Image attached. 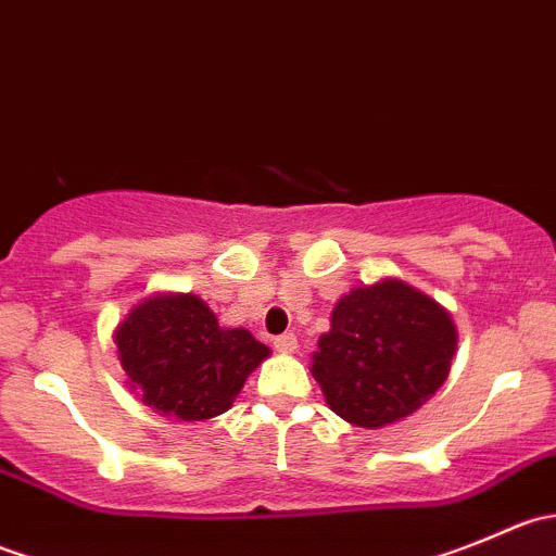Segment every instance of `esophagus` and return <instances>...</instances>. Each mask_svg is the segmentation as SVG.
Masks as SVG:
<instances>
[{
    "label": "esophagus",
    "mask_w": 556,
    "mask_h": 556,
    "mask_svg": "<svg viewBox=\"0 0 556 556\" xmlns=\"http://www.w3.org/2000/svg\"><path fill=\"white\" fill-rule=\"evenodd\" d=\"M295 346H299V339H295V333H282V336H277V339H274V350L285 352V355L295 352Z\"/></svg>",
    "instance_id": "34e87169"
}]
</instances>
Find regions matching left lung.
Returning <instances> with one entry per match:
<instances>
[{"label":"left lung","instance_id":"obj_1","mask_svg":"<svg viewBox=\"0 0 556 556\" xmlns=\"http://www.w3.org/2000/svg\"><path fill=\"white\" fill-rule=\"evenodd\" d=\"M457 350L450 312L401 279L341 295L312 377L346 422L377 430L417 412L446 382Z\"/></svg>","mask_w":556,"mask_h":556}]
</instances>
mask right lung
<instances>
[{
  "label": "right lung",
  "instance_id": "1",
  "mask_svg": "<svg viewBox=\"0 0 556 556\" xmlns=\"http://www.w3.org/2000/svg\"><path fill=\"white\" fill-rule=\"evenodd\" d=\"M128 384L144 406L179 422L228 412L268 346L244 328H220L190 293H159L134 306L115 330Z\"/></svg>",
  "mask_w": 556,
  "mask_h": 556
}]
</instances>
